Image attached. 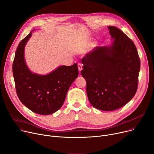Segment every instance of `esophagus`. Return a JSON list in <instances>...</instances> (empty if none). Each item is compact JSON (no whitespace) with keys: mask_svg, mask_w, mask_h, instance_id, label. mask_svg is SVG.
Masks as SVG:
<instances>
[{"mask_svg":"<svg viewBox=\"0 0 154 154\" xmlns=\"http://www.w3.org/2000/svg\"><path fill=\"white\" fill-rule=\"evenodd\" d=\"M82 64H81V63H79L78 64V69H79V72H80L82 71Z\"/></svg>","mask_w":154,"mask_h":154,"instance_id":"34e87169","label":"esophagus"}]
</instances>
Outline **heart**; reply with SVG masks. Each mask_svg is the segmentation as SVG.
<instances>
[{
	"label": "heart",
	"instance_id": "1",
	"mask_svg": "<svg viewBox=\"0 0 154 154\" xmlns=\"http://www.w3.org/2000/svg\"><path fill=\"white\" fill-rule=\"evenodd\" d=\"M82 44H85V42H84V41H82ZM94 45H95V44H94Z\"/></svg>",
	"mask_w": 154,
	"mask_h": 154
}]
</instances>
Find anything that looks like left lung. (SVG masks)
<instances>
[{
    "instance_id": "1",
    "label": "left lung",
    "mask_w": 154,
    "mask_h": 154,
    "mask_svg": "<svg viewBox=\"0 0 154 154\" xmlns=\"http://www.w3.org/2000/svg\"><path fill=\"white\" fill-rule=\"evenodd\" d=\"M109 46L96 47L82 59V76L92 106L111 111L124 106L138 87L140 61L134 43L116 27L109 26Z\"/></svg>"
}]
</instances>
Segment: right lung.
<instances>
[{"label":"right lung","instance_id":"add662e5","mask_svg":"<svg viewBox=\"0 0 154 154\" xmlns=\"http://www.w3.org/2000/svg\"><path fill=\"white\" fill-rule=\"evenodd\" d=\"M32 31L21 40L15 52L12 72L16 92L29 109L38 114L50 115L62 106L69 88L78 77V67L74 63L59 66L46 75L32 72L25 60L24 49Z\"/></svg>","mask_w":154,"mask_h":154}]
</instances>
